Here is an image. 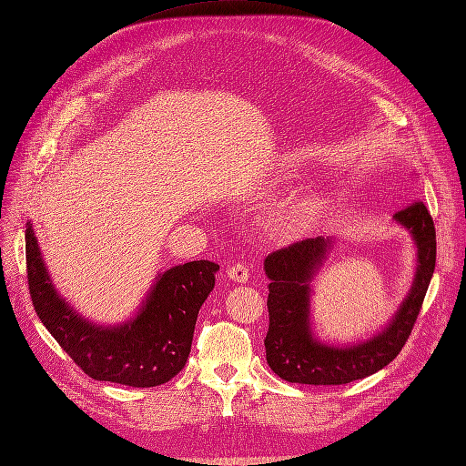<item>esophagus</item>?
<instances>
[{"label": "esophagus", "mask_w": 466, "mask_h": 466, "mask_svg": "<svg viewBox=\"0 0 466 466\" xmlns=\"http://www.w3.org/2000/svg\"><path fill=\"white\" fill-rule=\"evenodd\" d=\"M227 276L234 281L244 283L249 279V268L244 265V262H234V265L227 270Z\"/></svg>", "instance_id": "obj_1"}]
</instances>
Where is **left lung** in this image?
I'll list each match as a JSON object with an SVG mask.
<instances>
[{"instance_id":"obj_1","label":"left lung","mask_w":466,"mask_h":466,"mask_svg":"<svg viewBox=\"0 0 466 466\" xmlns=\"http://www.w3.org/2000/svg\"><path fill=\"white\" fill-rule=\"evenodd\" d=\"M417 244L413 288L380 335L356 347L337 349L318 342L309 326L310 279L329 249V239L307 238L272 251L265 258L268 283V331L265 337L270 370L289 382L347 384L370 377L400 354L422 309L436 265L434 220L420 199L394 213Z\"/></svg>"}]
</instances>
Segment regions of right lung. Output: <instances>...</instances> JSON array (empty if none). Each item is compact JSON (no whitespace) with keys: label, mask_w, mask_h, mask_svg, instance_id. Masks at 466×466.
Returning <instances> with one entry per match:
<instances>
[{"label":"right lung","mask_w":466,"mask_h":466,"mask_svg":"<svg viewBox=\"0 0 466 466\" xmlns=\"http://www.w3.org/2000/svg\"><path fill=\"white\" fill-rule=\"evenodd\" d=\"M26 276L32 305L76 366L95 380L148 389L187 366L198 312L215 288L218 265L192 260L161 274L140 314L119 328H96L56 295L32 227L26 228Z\"/></svg>","instance_id":"add662e5"}]
</instances>
